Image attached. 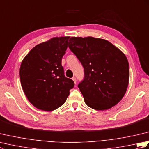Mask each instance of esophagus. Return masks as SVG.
Here are the masks:
<instances>
[{"label":"esophagus","instance_id":"34e87169","mask_svg":"<svg viewBox=\"0 0 149 149\" xmlns=\"http://www.w3.org/2000/svg\"><path fill=\"white\" fill-rule=\"evenodd\" d=\"M72 80L74 81V83H75V84H76V82H77V81H76V78H75V77H72Z\"/></svg>","mask_w":149,"mask_h":149}]
</instances>
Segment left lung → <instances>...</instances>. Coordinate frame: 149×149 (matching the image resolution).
I'll return each mask as SVG.
<instances>
[{"label":"left lung","instance_id":"8db88e82","mask_svg":"<svg viewBox=\"0 0 149 149\" xmlns=\"http://www.w3.org/2000/svg\"><path fill=\"white\" fill-rule=\"evenodd\" d=\"M68 47L84 68V79L78 87L86 105L102 111L118 104L129 84L124 54L108 41L93 37H72Z\"/></svg>","mask_w":149,"mask_h":149}]
</instances>
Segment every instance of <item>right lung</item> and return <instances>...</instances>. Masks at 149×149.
<instances>
[{"mask_svg":"<svg viewBox=\"0 0 149 149\" xmlns=\"http://www.w3.org/2000/svg\"><path fill=\"white\" fill-rule=\"evenodd\" d=\"M70 37H56L35 46L23 59L20 68L24 93L36 108L50 111L67 99L74 82L65 77L61 65Z\"/></svg>","mask_w":149,"mask_h":149,"instance_id":"add662e5","label":"right lung"}]
</instances>
